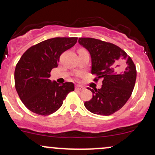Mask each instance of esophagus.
<instances>
[{
    "instance_id": "esophagus-1",
    "label": "esophagus",
    "mask_w": 155,
    "mask_h": 155,
    "mask_svg": "<svg viewBox=\"0 0 155 155\" xmlns=\"http://www.w3.org/2000/svg\"><path fill=\"white\" fill-rule=\"evenodd\" d=\"M84 89V87L82 86H80V85H76L75 87V90L76 91H83V90Z\"/></svg>"
}]
</instances>
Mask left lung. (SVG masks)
I'll use <instances>...</instances> for the list:
<instances>
[{
	"mask_svg": "<svg viewBox=\"0 0 155 155\" xmlns=\"http://www.w3.org/2000/svg\"><path fill=\"white\" fill-rule=\"evenodd\" d=\"M79 42L91 56L93 81L102 79L100 89L88 87L93 93L84 106L97 115H110L120 110L132 95L137 71L131 57L115 44L91 37H81Z\"/></svg>",
	"mask_w": 155,
	"mask_h": 155,
	"instance_id": "1",
	"label": "left lung"
}]
</instances>
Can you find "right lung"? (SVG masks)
Instances as JSON below:
<instances>
[{"instance_id": "1", "label": "right lung", "mask_w": 155, "mask_h": 155, "mask_svg": "<svg viewBox=\"0 0 155 155\" xmlns=\"http://www.w3.org/2000/svg\"><path fill=\"white\" fill-rule=\"evenodd\" d=\"M77 37H55L32 45L16 64L15 89L23 104L30 111L48 115L58 110L70 92L72 82L59 84L50 80L51 71L58 66L62 53L73 47Z\"/></svg>"}]
</instances>
